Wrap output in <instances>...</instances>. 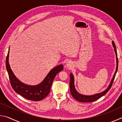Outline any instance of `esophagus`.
I'll list each match as a JSON object with an SVG mask.
<instances>
[{
	"mask_svg": "<svg viewBox=\"0 0 122 122\" xmlns=\"http://www.w3.org/2000/svg\"><path fill=\"white\" fill-rule=\"evenodd\" d=\"M66 66H67V67H71L72 66V62L71 61H68L67 62V63H66Z\"/></svg>",
	"mask_w": 122,
	"mask_h": 122,
	"instance_id": "1",
	"label": "esophagus"
}]
</instances>
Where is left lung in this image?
<instances>
[{"label":"left lung","instance_id":"left-lung-1","mask_svg":"<svg viewBox=\"0 0 122 122\" xmlns=\"http://www.w3.org/2000/svg\"><path fill=\"white\" fill-rule=\"evenodd\" d=\"M112 44L113 47L114 48L115 53L116 54V71L115 72L114 75L113 76V77L111 80V82L108 87L107 88L106 90L103 92H100V93H97L92 95H85L81 94L78 92L75 89V84H74V77L73 74H70V91H71V95L73 96V97L78 101L81 102H94L95 101H96L97 100L100 98L101 97L104 96L105 94L107 93V92L110 90L111 86H112V83L113 82V80L115 79L116 74L117 71V69H118V58H117V53L116 51V46L115 42L112 41Z\"/></svg>","mask_w":122,"mask_h":122}]
</instances>
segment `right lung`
Returning a JSON list of instances; mask_svg holds the SVG:
<instances>
[{
    "label": "right lung",
    "instance_id": "obj_1",
    "mask_svg": "<svg viewBox=\"0 0 122 122\" xmlns=\"http://www.w3.org/2000/svg\"><path fill=\"white\" fill-rule=\"evenodd\" d=\"M9 52L10 48L6 60V67L13 90L17 94L29 100L39 101L46 97L50 92L51 84L55 76L63 70V65H59L51 69L40 83L35 86L28 85L18 80L12 71L9 61Z\"/></svg>",
    "mask_w": 122,
    "mask_h": 122
}]
</instances>
